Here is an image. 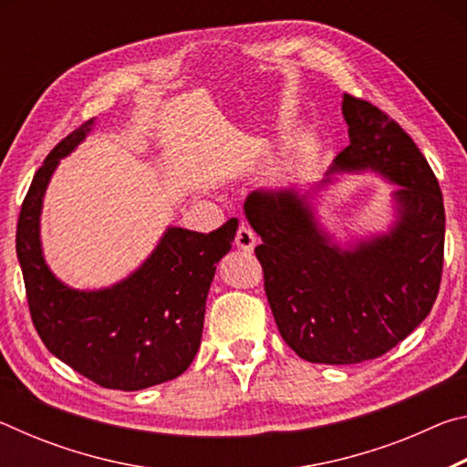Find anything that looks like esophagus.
<instances>
[{
	"label": "esophagus",
	"mask_w": 467,
	"mask_h": 467,
	"mask_svg": "<svg viewBox=\"0 0 467 467\" xmlns=\"http://www.w3.org/2000/svg\"><path fill=\"white\" fill-rule=\"evenodd\" d=\"M234 243L241 251H253V247L257 244V234L251 231V226L247 223H241L239 231H236V236H234Z\"/></svg>",
	"instance_id": "obj_1"
}]
</instances>
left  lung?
<instances>
[{
  "label": "left lung",
  "mask_w": 467,
  "mask_h": 467,
  "mask_svg": "<svg viewBox=\"0 0 467 467\" xmlns=\"http://www.w3.org/2000/svg\"><path fill=\"white\" fill-rule=\"evenodd\" d=\"M348 144L321 181L259 187L244 218L262 236L255 255L275 326L300 358L357 365L412 334L439 295L445 208L439 181L412 138L367 100L344 94ZM344 171H373L396 185L383 232L344 240L318 214L320 193Z\"/></svg>",
  "instance_id": "8db88e82"
}]
</instances>
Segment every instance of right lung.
Instances as JSON below:
<instances>
[{"label":"right lung","mask_w":467,"mask_h":467,"mask_svg":"<svg viewBox=\"0 0 467 467\" xmlns=\"http://www.w3.org/2000/svg\"><path fill=\"white\" fill-rule=\"evenodd\" d=\"M92 130L94 119L69 133L36 171L20 210L16 255L47 350L100 387L140 391L177 379L192 365L210 284L233 247L239 220L210 234L167 226L152 253L119 282L92 290L69 286L45 259L43 202L59 162Z\"/></svg>","instance_id":"add662e5"}]
</instances>
